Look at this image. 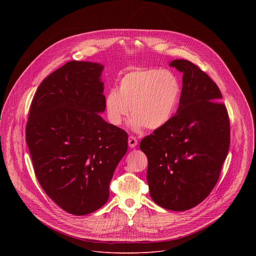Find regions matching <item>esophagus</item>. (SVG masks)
Returning <instances> with one entry per match:
<instances>
[{
    "label": "esophagus",
    "mask_w": 256,
    "mask_h": 256,
    "mask_svg": "<svg viewBox=\"0 0 256 256\" xmlns=\"http://www.w3.org/2000/svg\"><path fill=\"white\" fill-rule=\"evenodd\" d=\"M136 144H138V140L134 136H128V146H130V147L134 148V147H136Z\"/></svg>",
    "instance_id": "1"
}]
</instances>
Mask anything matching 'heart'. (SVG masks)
I'll list each match as a JSON object with an SVG mask.
<instances>
[{
	"label": "heart",
	"instance_id": "obj_1",
	"mask_svg": "<svg viewBox=\"0 0 256 256\" xmlns=\"http://www.w3.org/2000/svg\"><path fill=\"white\" fill-rule=\"evenodd\" d=\"M180 95L176 76L168 70L136 68L124 75L116 89L109 90L104 105L107 118L118 126L128 114L130 126L138 130L146 126L157 130L172 118Z\"/></svg>",
	"mask_w": 256,
	"mask_h": 256
}]
</instances>
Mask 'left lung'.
Returning <instances> with one entry per match:
<instances>
[{
	"mask_svg": "<svg viewBox=\"0 0 256 256\" xmlns=\"http://www.w3.org/2000/svg\"><path fill=\"white\" fill-rule=\"evenodd\" d=\"M182 72L177 112L140 149L148 158L147 181L152 200L170 210L200 204L220 177L230 147V120L216 84L196 64L175 60Z\"/></svg>",
	"mask_w": 256,
	"mask_h": 256,
	"instance_id": "8db88e82",
	"label": "left lung"
}]
</instances>
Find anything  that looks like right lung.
I'll return each instance as SVG.
<instances>
[{
  "mask_svg": "<svg viewBox=\"0 0 256 256\" xmlns=\"http://www.w3.org/2000/svg\"><path fill=\"white\" fill-rule=\"evenodd\" d=\"M103 66L70 60L36 91L26 124L34 172L62 210L84 216L109 198V184L128 151V134L106 122Z\"/></svg>",
  "mask_w": 256,
  "mask_h": 256,
  "instance_id": "add662e5",
  "label": "right lung"
}]
</instances>
